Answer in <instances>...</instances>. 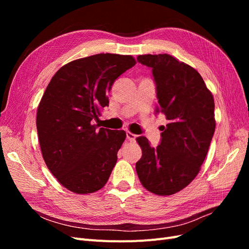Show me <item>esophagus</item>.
I'll use <instances>...</instances> for the list:
<instances>
[{
  "label": "esophagus",
  "mask_w": 249,
  "mask_h": 249,
  "mask_svg": "<svg viewBox=\"0 0 249 249\" xmlns=\"http://www.w3.org/2000/svg\"><path fill=\"white\" fill-rule=\"evenodd\" d=\"M136 135L131 133V132H126V139L129 140L130 142H135V140H136Z\"/></svg>",
  "instance_id": "1"
}]
</instances>
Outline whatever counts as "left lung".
I'll return each mask as SVG.
<instances>
[{
    "label": "left lung",
    "instance_id": "1",
    "mask_svg": "<svg viewBox=\"0 0 249 249\" xmlns=\"http://www.w3.org/2000/svg\"><path fill=\"white\" fill-rule=\"evenodd\" d=\"M150 67L159 107L168 124L157 147L136 140L142 150L136 171L142 186L157 195H171L189 185L206 159L215 132L214 99L196 70L168 54L140 55Z\"/></svg>",
    "mask_w": 249,
    "mask_h": 249
}]
</instances>
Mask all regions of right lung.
I'll use <instances>...</instances> for the list:
<instances>
[{
  "mask_svg": "<svg viewBox=\"0 0 249 249\" xmlns=\"http://www.w3.org/2000/svg\"><path fill=\"white\" fill-rule=\"evenodd\" d=\"M136 64L130 55L97 54L65 64L52 78L37 108L43 160L58 182L77 194L106 185L124 131L92 124L109 105L114 81Z\"/></svg>",
  "mask_w": 249,
  "mask_h": 249,
  "instance_id": "obj_1",
  "label": "right lung"
}]
</instances>
